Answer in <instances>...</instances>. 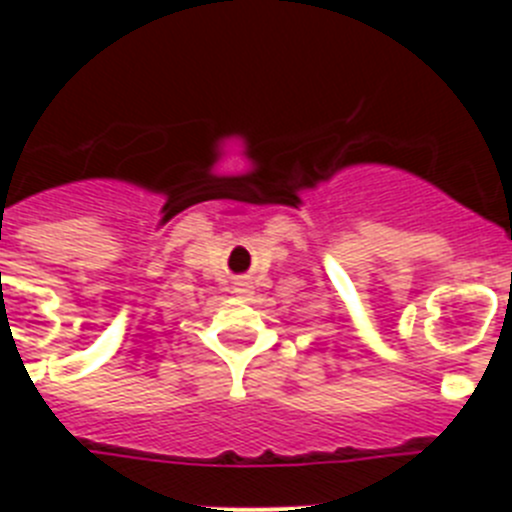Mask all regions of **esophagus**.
<instances>
[{
  "mask_svg": "<svg viewBox=\"0 0 512 512\" xmlns=\"http://www.w3.org/2000/svg\"><path fill=\"white\" fill-rule=\"evenodd\" d=\"M233 292H235V295H248V292H251V284H248V282H235Z\"/></svg>",
  "mask_w": 512,
  "mask_h": 512,
  "instance_id": "34e87169",
  "label": "esophagus"
}]
</instances>
